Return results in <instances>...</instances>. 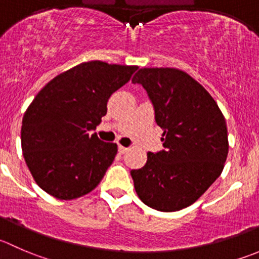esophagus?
Segmentation results:
<instances>
[{
  "label": "esophagus",
  "instance_id": "obj_1",
  "mask_svg": "<svg viewBox=\"0 0 259 259\" xmlns=\"http://www.w3.org/2000/svg\"><path fill=\"white\" fill-rule=\"evenodd\" d=\"M117 149H119V153H120V154H124L125 152H127V148L122 147V145H119V147H117Z\"/></svg>",
  "mask_w": 259,
  "mask_h": 259
}]
</instances>
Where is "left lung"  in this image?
Listing matches in <instances>:
<instances>
[{
    "instance_id": "8db88e82",
    "label": "left lung",
    "mask_w": 259,
    "mask_h": 259,
    "mask_svg": "<svg viewBox=\"0 0 259 259\" xmlns=\"http://www.w3.org/2000/svg\"><path fill=\"white\" fill-rule=\"evenodd\" d=\"M142 84L163 129L164 149L148 153L144 167L132 169L139 199L158 211L190 206L222 175L228 129L215 100L197 81L175 68H142Z\"/></svg>"
}]
</instances>
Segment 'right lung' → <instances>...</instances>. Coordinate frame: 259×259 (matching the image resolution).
<instances>
[{
  "mask_svg": "<svg viewBox=\"0 0 259 259\" xmlns=\"http://www.w3.org/2000/svg\"><path fill=\"white\" fill-rule=\"evenodd\" d=\"M135 66L82 63L53 78L22 119L25 162L40 188L59 200L91 192L117 153L115 143L91 134L107 112V101L130 81Z\"/></svg>",
  "mask_w": 259,
  "mask_h": 259,
  "instance_id": "1",
  "label": "right lung"
}]
</instances>
